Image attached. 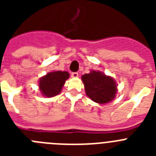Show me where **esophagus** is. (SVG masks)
Instances as JSON below:
<instances>
[{"mask_svg":"<svg viewBox=\"0 0 156 156\" xmlns=\"http://www.w3.org/2000/svg\"><path fill=\"white\" fill-rule=\"evenodd\" d=\"M78 73H72L71 74V76L73 77V78H76V77H78Z\"/></svg>","mask_w":156,"mask_h":156,"instance_id":"34e87169","label":"esophagus"}]
</instances>
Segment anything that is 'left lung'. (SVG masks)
Returning <instances> with one entry per match:
<instances>
[{
  "label": "left lung",
  "mask_w": 156,
  "mask_h": 156,
  "mask_svg": "<svg viewBox=\"0 0 156 156\" xmlns=\"http://www.w3.org/2000/svg\"><path fill=\"white\" fill-rule=\"evenodd\" d=\"M86 94L93 101L106 104L115 98L117 83L112 76L100 71L91 70L81 76Z\"/></svg>",
  "instance_id": "left-lung-1"
}]
</instances>
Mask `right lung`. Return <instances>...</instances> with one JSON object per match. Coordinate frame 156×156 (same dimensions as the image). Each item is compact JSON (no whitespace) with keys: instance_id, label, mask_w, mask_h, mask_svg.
Wrapping results in <instances>:
<instances>
[{"instance_id":"1","label":"right lung","mask_w":156,"mask_h":156,"mask_svg":"<svg viewBox=\"0 0 156 156\" xmlns=\"http://www.w3.org/2000/svg\"><path fill=\"white\" fill-rule=\"evenodd\" d=\"M69 78L66 71H52L41 77L38 82L40 90L46 98L55 97L62 91L65 83Z\"/></svg>"}]
</instances>
